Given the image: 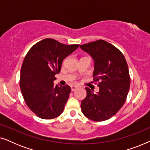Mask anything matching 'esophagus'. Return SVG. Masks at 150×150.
<instances>
[{"mask_svg":"<svg viewBox=\"0 0 150 150\" xmlns=\"http://www.w3.org/2000/svg\"><path fill=\"white\" fill-rule=\"evenodd\" d=\"M77 88H78L77 86H74V85L71 86V91H74V90L76 89Z\"/></svg>","mask_w":150,"mask_h":150,"instance_id":"esophagus-1","label":"esophagus"}]
</instances>
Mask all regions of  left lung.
Returning a JSON list of instances; mask_svg holds the SVG:
<instances>
[{"label":"left lung","mask_w":150,"mask_h":150,"mask_svg":"<svg viewBox=\"0 0 150 150\" xmlns=\"http://www.w3.org/2000/svg\"><path fill=\"white\" fill-rule=\"evenodd\" d=\"M94 61L93 80L99 91L86 87L87 96L81 102L85 116L96 122L108 120L117 112L126 101L130 79L126 59L116 47L104 40L80 46Z\"/></svg>","instance_id":"1"}]
</instances>
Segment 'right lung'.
I'll return each mask as SVG.
<instances>
[{
  "mask_svg": "<svg viewBox=\"0 0 150 150\" xmlns=\"http://www.w3.org/2000/svg\"><path fill=\"white\" fill-rule=\"evenodd\" d=\"M79 46L47 38L35 44L26 54L20 71V89L26 105L39 117L50 120L64 110L71 88L54 85V76L60 72L63 59Z\"/></svg>",
  "mask_w": 150,
  "mask_h": 150,
  "instance_id": "1",
  "label": "right lung"
}]
</instances>
